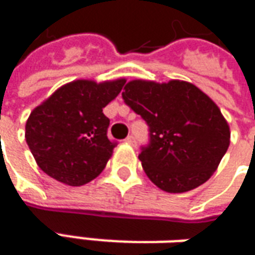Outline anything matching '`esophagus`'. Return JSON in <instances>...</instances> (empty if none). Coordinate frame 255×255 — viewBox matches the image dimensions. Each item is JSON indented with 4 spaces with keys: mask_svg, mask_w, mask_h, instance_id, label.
<instances>
[{
    "mask_svg": "<svg viewBox=\"0 0 255 255\" xmlns=\"http://www.w3.org/2000/svg\"><path fill=\"white\" fill-rule=\"evenodd\" d=\"M126 142H127L128 144H135V138H133L132 135H129V136H127V139H126Z\"/></svg>",
    "mask_w": 255,
    "mask_h": 255,
    "instance_id": "34e87169",
    "label": "esophagus"
}]
</instances>
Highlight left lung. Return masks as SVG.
<instances>
[{
    "instance_id": "1",
    "label": "left lung",
    "mask_w": 255,
    "mask_h": 255,
    "mask_svg": "<svg viewBox=\"0 0 255 255\" xmlns=\"http://www.w3.org/2000/svg\"><path fill=\"white\" fill-rule=\"evenodd\" d=\"M123 100L147 123L150 144L139 160L144 173L166 192L199 187L217 169L230 146V126L212 98L184 80L135 79Z\"/></svg>"
}]
</instances>
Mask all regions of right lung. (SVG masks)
Returning a JSON list of instances; mask_svg holds the SVG:
<instances>
[{
    "label": "right lung",
    "instance_id": "right-lung-1",
    "mask_svg": "<svg viewBox=\"0 0 255 255\" xmlns=\"http://www.w3.org/2000/svg\"><path fill=\"white\" fill-rule=\"evenodd\" d=\"M126 79L64 84L31 112L25 140L46 175L68 186H83L100 175L116 143L108 139L102 109L122 91Z\"/></svg>",
    "mask_w": 255,
    "mask_h": 255
}]
</instances>
